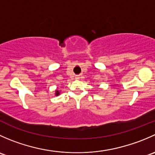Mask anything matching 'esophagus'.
Wrapping results in <instances>:
<instances>
[{"instance_id":"obj_1","label":"esophagus","mask_w":155,"mask_h":155,"mask_svg":"<svg viewBox=\"0 0 155 155\" xmlns=\"http://www.w3.org/2000/svg\"><path fill=\"white\" fill-rule=\"evenodd\" d=\"M79 78L80 77H79V76H78V77H76V79H79Z\"/></svg>"}]
</instances>
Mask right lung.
<instances>
[{
	"label": "right lung",
	"mask_w": 155,
	"mask_h": 155,
	"mask_svg": "<svg viewBox=\"0 0 155 155\" xmlns=\"http://www.w3.org/2000/svg\"><path fill=\"white\" fill-rule=\"evenodd\" d=\"M59 94V91H56V95H58Z\"/></svg>",
	"instance_id": "add662e5"
}]
</instances>
